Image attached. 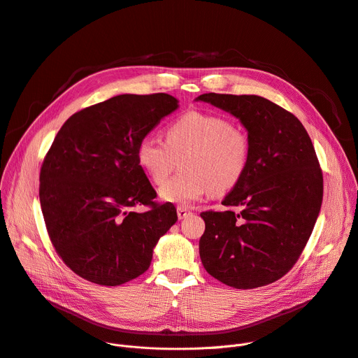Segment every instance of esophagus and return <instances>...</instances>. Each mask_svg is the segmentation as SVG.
Instances as JSON below:
<instances>
[{
	"mask_svg": "<svg viewBox=\"0 0 358 358\" xmlns=\"http://www.w3.org/2000/svg\"><path fill=\"white\" fill-rule=\"evenodd\" d=\"M177 215H178L180 220H184V218H188L189 215H192V213L187 207H178L177 208Z\"/></svg>",
	"mask_w": 358,
	"mask_h": 358,
	"instance_id": "34e87169",
	"label": "esophagus"
}]
</instances>
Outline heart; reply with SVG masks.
Here are the masks:
<instances>
[{"label":"heart","mask_w":358,"mask_h":358,"mask_svg":"<svg viewBox=\"0 0 358 358\" xmlns=\"http://www.w3.org/2000/svg\"><path fill=\"white\" fill-rule=\"evenodd\" d=\"M252 155L249 133L227 116L188 110L174 119L166 141L145 136L137 145V162L162 184L182 161L183 173L160 187V196L185 207L211 194L234 189L245 177Z\"/></svg>","instance_id":"heart-1"}]
</instances>
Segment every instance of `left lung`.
<instances>
[{"label":"left lung","instance_id":"1","mask_svg":"<svg viewBox=\"0 0 358 358\" xmlns=\"http://www.w3.org/2000/svg\"><path fill=\"white\" fill-rule=\"evenodd\" d=\"M196 100L238 117L252 141L248 171L222 201L227 211L201 213L202 265L235 289L276 282L297 262L320 213L323 173L313 143L294 115L265 97L203 93Z\"/></svg>","mask_w":358,"mask_h":358}]
</instances>
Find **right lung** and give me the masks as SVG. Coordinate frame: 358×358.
Segmentation results:
<instances>
[{
	"label": "right lung",
	"instance_id": "right-lung-1",
	"mask_svg": "<svg viewBox=\"0 0 358 358\" xmlns=\"http://www.w3.org/2000/svg\"><path fill=\"white\" fill-rule=\"evenodd\" d=\"M178 108L167 93L119 94L72 115L48 150L39 201L50 242L80 278L119 286L144 273L178 220L137 162V145ZM144 205V213L130 212Z\"/></svg>",
	"mask_w": 358,
	"mask_h": 358
}]
</instances>
